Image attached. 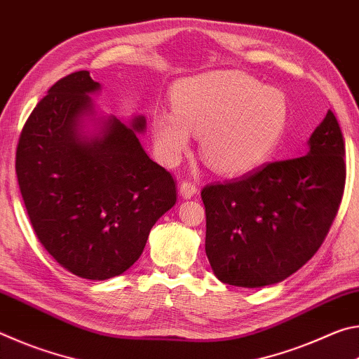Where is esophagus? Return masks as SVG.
<instances>
[{"label":"esophagus","instance_id":"esophagus-1","mask_svg":"<svg viewBox=\"0 0 359 359\" xmlns=\"http://www.w3.org/2000/svg\"><path fill=\"white\" fill-rule=\"evenodd\" d=\"M196 191H198V187L191 180H184L180 184V193L184 198H191L196 194Z\"/></svg>","mask_w":359,"mask_h":359}]
</instances>
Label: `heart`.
<instances>
[{
  "label": "heart",
  "instance_id": "obj_1",
  "mask_svg": "<svg viewBox=\"0 0 359 359\" xmlns=\"http://www.w3.org/2000/svg\"><path fill=\"white\" fill-rule=\"evenodd\" d=\"M174 111L151 115V136L163 161L175 163L201 136V155L214 171L241 175L271 156L287 125L278 90L239 71L209 72L175 85Z\"/></svg>",
  "mask_w": 359,
  "mask_h": 359
}]
</instances>
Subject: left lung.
I'll list each match as a JSON object with an SVG mask.
<instances>
[{"instance_id": "8db88e82", "label": "left lung", "mask_w": 359, "mask_h": 359, "mask_svg": "<svg viewBox=\"0 0 359 359\" xmlns=\"http://www.w3.org/2000/svg\"><path fill=\"white\" fill-rule=\"evenodd\" d=\"M345 142L331 111L309 154L205 185V255L218 280L259 288L282 282L323 244L344 196Z\"/></svg>"}]
</instances>
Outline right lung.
Segmentation results:
<instances>
[{
	"label": "right lung",
	"mask_w": 359,
	"mask_h": 359,
	"mask_svg": "<svg viewBox=\"0 0 359 359\" xmlns=\"http://www.w3.org/2000/svg\"><path fill=\"white\" fill-rule=\"evenodd\" d=\"M100 88L88 71L52 85L23 125L15 172L42 247L74 276L106 280L136 263L149 233L177 199L171 172L145 154L136 131L109 118L85 141L79 120Z\"/></svg>",
	"instance_id": "1"
}]
</instances>
